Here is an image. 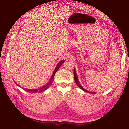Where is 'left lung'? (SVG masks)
Returning <instances> with one entry per match:
<instances>
[{"mask_svg":"<svg viewBox=\"0 0 129 129\" xmlns=\"http://www.w3.org/2000/svg\"><path fill=\"white\" fill-rule=\"evenodd\" d=\"M74 80H75V83H76V84L77 85L80 87V88L81 89H82L83 90V91H86V92H89V93H91V94H96V92H89V91H87L86 90H85L83 87H82L81 86V85H80V83H79V80H78V76H77V75H76V71H75V69H74Z\"/></svg>","mask_w":129,"mask_h":129,"instance_id":"obj_1","label":"left lung"}]
</instances>
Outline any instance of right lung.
<instances>
[{"label": "right lung", "mask_w": 129, "mask_h": 129, "mask_svg": "<svg viewBox=\"0 0 129 129\" xmlns=\"http://www.w3.org/2000/svg\"><path fill=\"white\" fill-rule=\"evenodd\" d=\"M64 62V60H62V61H60V62L58 63V64H57V67L55 68V69L54 71L53 74H52V76H51V78H50V80H49V81L48 82V83L47 84H46L45 85L43 86H42V87H40V88L38 89H29L24 88V87H21V88H22L23 89H24V90H25L26 91L28 92H33V93H34V92H43V91H45V90H46V89H48L49 87L52 84V83H53V81H54L55 74L56 73V72H57V70L59 69V68H60V67L61 66V65ZM16 84L17 85H18V86L20 87V86L19 85H18V84L16 83Z\"/></svg>", "instance_id": "add662e5"}]
</instances>
